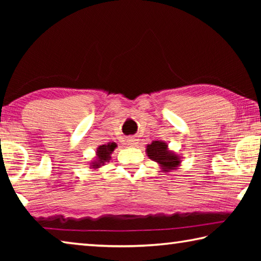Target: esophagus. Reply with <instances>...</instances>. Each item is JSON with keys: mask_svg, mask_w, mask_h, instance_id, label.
Here are the masks:
<instances>
[{"mask_svg": "<svg viewBox=\"0 0 261 261\" xmlns=\"http://www.w3.org/2000/svg\"><path fill=\"white\" fill-rule=\"evenodd\" d=\"M127 145H129V146L134 147V146H136V145H137V140L135 138H129V139H127Z\"/></svg>", "mask_w": 261, "mask_h": 261, "instance_id": "esophagus-1", "label": "esophagus"}]
</instances>
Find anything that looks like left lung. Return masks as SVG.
<instances>
[{
  "instance_id": "left-lung-1",
  "label": "left lung",
  "mask_w": 261,
  "mask_h": 261,
  "mask_svg": "<svg viewBox=\"0 0 261 261\" xmlns=\"http://www.w3.org/2000/svg\"><path fill=\"white\" fill-rule=\"evenodd\" d=\"M146 154L152 161H155L160 171L162 173H170L176 170L180 166V155L174 151H170L168 144L162 140H153L146 146Z\"/></svg>"
}]
</instances>
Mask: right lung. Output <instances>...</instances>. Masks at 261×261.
Returning a JSON list of instances; mask_svg holds the SVG:
<instances>
[{"mask_svg": "<svg viewBox=\"0 0 261 261\" xmlns=\"http://www.w3.org/2000/svg\"><path fill=\"white\" fill-rule=\"evenodd\" d=\"M116 147L117 145L116 143H114V141H110V143L98 146L95 151L94 160H92L90 162V169L99 170L101 167H103L106 163L109 162L110 159H112V153Z\"/></svg>", "mask_w": 261, "mask_h": 261, "instance_id": "obj_1", "label": "right lung"}]
</instances>
